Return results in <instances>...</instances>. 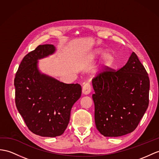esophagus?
Wrapping results in <instances>:
<instances>
[{
	"label": "esophagus",
	"mask_w": 159,
	"mask_h": 159,
	"mask_svg": "<svg viewBox=\"0 0 159 159\" xmlns=\"http://www.w3.org/2000/svg\"><path fill=\"white\" fill-rule=\"evenodd\" d=\"M92 90V88H91V85L90 83H86L82 88V92L84 94H90V92Z\"/></svg>",
	"instance_id": "obj_1"
}]
</instances>
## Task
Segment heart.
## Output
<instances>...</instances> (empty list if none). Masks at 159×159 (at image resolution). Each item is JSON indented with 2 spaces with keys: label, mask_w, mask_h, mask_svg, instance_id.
I'll return each instance as SVG.
<instances>
[{
  "label": "heart",
  "mask_w": 159,
  "mask_h": 159,
  "mask_svg": "<svg viewBox=\"0 0 159 159\" xmlns=\"http://www.w3.org/2000/svg\"><path fill=\"white\" fill-rule=\"evenodd\" d=\"M105 52L106 50H102V49L96 50L95 51H94L92 53V55L90 56L91 59H96V58L102 56ZM115 59V56L114 55V53H113L112 52H107L106 55L104 56L103 60L102 61V63H101L102 69L105 70V69H107L109 67H112V65H113L114 63Z\"/></svg>",
  "instance_id": "1"
}]
</instances>
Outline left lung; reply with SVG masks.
Segmentation results:
<instances>
[{
    "instance_id": "obj_1",
    "label": "left lung",
    "mask_w": 159,
    "mask_h": 159,
    "mask_svg": "<svg viewBox=\"0 0 159 159\" xmlns=\"http://www.w3.org/2000/svg\"><path fill=\"white\" fill-rule=\"evenodd\" d=\"M95 93L94 119L97 129L106 137L132 132L149 103L148 73L134 52L127 63L115 71L109 68L92 80Z\"/></svg>"
}]
</instances>
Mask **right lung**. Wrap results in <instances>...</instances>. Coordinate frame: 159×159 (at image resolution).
I'll list each match as a JSON object with an SVG mask.
<instances>
[{
  "label": "right lung",
  "instance_id": "right-lung-1",
  "mask_svg": "<svg viewBox=\"0 0 159 159\" xmlns=\"http://www.w3.org/2000/svg\"><path fill=\"white\" fill-rule=\"evenodd\" d=\"M55 51L52 44L39 45L24 57L15 75V104L32 133L56 137L64 133L71 110L82 94L78 84H67L41 73L38 60Z\"/></svg>",
  "mask_w": 159,
  "mask_h": 159
}]
</instances>
